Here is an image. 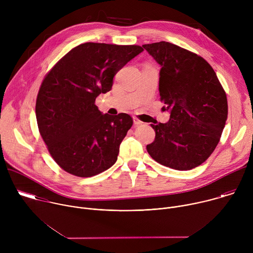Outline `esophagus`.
Wrapping results in <instances>:
<instances>
[{
    "label": "esophagus",
    "instance_id": "esophagus-1",
    "mask_svg": "<svg viewBox=\"0 0 253 253\" xmlns=\"http://www.w3.org/2000/svg\"><path fill=\"white\" fill-rule=\"evenodd\" d=\"M133 122H134V125H140V124H142V121H140L137 117H133Z\"/></svg>",
    "mask_w": 253,
    "mask_h": 253
}]
</instances>
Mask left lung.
<instances>
[{
	"label": "left lung",
	"mask_w": 253,
	"mask_h": 253,
	"mask_svg": "<svg viewBox=\"0 0 253 253\" xmlns=\"http://www.w3.org/2000/svg\"><path fill=\"white\" fill-rule=\"evenodd\" d=\"M142 47L161 66L160 100L170 113L167 123L151 124L155 140L147 152L172 169L195 168L219 142L227 119L226 94L202 57L164 41Z\"/></svg>",
	"instance_id": "8db88e82"
}]
</instances>
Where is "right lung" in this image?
<instances>
[{"instance_id": "obj_1", "label": "right lung", "mask_w": 253, "mask_h": 253, "mask_svg": "<svg viewBox=\"0 0 253 253\" xmlns=\"http://www.w3.org/2000/svg\"><path fill=\"white\" fill-rule=\"evenodd\" d=\"M140 46L85 43L68 52L47 74L36 101L40 134L56 163L78 177H91L117 161L130 115L103 114L96 98L139 55Z\"/></svg>"}]
</instances>
